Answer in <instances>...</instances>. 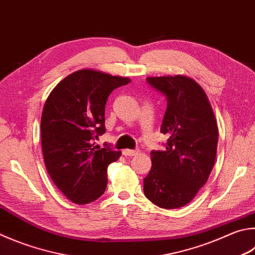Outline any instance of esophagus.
<instances>
[{
  "instance_id": "esophagus-1",
  "label": "esophagus",
  "mask_w": 255,
  "mask_h": 255,
  "mask_svg": "<svg viewBox=\"0 0 255 255\" xmlns=\"http://www.w3.org/2000/svg\"><path fill=\"white\" fill-rule=\"evenodd\" d=\"M138 152H139V150L136 149V150H132V149H124L123 150V154L125 156H135V155H138Z\"/></svg>"
}]
</instances>
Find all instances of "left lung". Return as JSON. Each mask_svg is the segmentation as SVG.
Masks as SVG:
<instances>
[{"mask_svg":"<svg viewBox=\"0 0 255 255\" xmlns=\"http://www.w3.org/2000/svg\"><path fill=\"white\" fill-rule=\"evenodd\" d=\"M146 81L167 100L160 132L164 150H151L143 193L161 208L183 207L204 186L215 163L219 129L207 96L192 78L149 77Z\"/></svg>","mask_w":255,"mask_h":255,"instance_id":"obj_1","label":"left lung"}]
</instances>
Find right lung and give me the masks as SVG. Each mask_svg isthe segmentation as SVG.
I'll return each mask as SVG.
<instances>
[{
	"mask_svg": "<svg viewBox=\"0 0 255 255\" xmlns=\"http://www.w3.org/2000/svg\"><path fill=\"white\" fill-rule=\"evenodd\" d=\"M130 79L82 69L60 81L41 117L44 164L60 191L76 204L91 203L107 187L108 165L122 152L96 145L106 132L105 107L116 88Z\"/></svg>",
	"mask_w": 255,
	"mask_h": 255,
	"instance_id": "right-lung-1",
	"label": "right lung"
}]
</instances>
